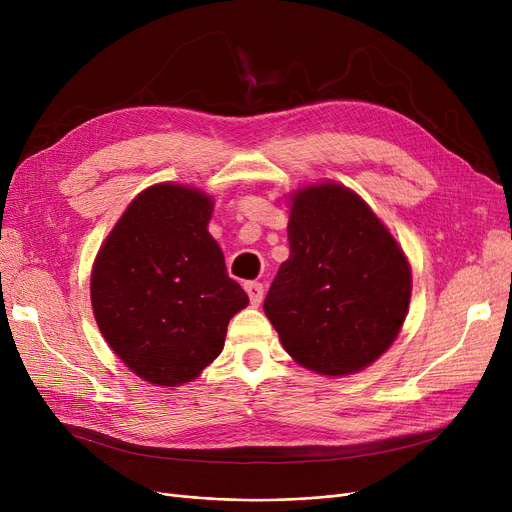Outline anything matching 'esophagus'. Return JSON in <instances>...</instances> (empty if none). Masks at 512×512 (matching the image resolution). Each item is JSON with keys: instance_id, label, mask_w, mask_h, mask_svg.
Returning a JSON list of instances; mask_svg holds the SVG:
<instances>
[{"instance_id": "esophagus-1", "label": "esophagus", "mask_w": 512, "mask_h": 512, "mask_svg": "<svg viewBox=\"0 0 512 512\" xmlns=\"http://www.w3.org/2000/svg\"><path fill=\"white\" fill-rule=\"evenodd\" d=\"M245 290L249 294L253 307H257L263 301V286L259 282H245Z\"/></svg>"}]
</instances>
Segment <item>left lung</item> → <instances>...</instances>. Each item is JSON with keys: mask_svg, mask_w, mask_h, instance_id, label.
<instances>
[{"mask_svg": "<svg viewBox=\"0 0 512 512\" xmlns=\"http://www.w3.org/2000/svg\"><path fill=\"white\" fill-rule=\"evenodd\" d=\"M288 203L290 257L263 311L301 367L328 378L359 373L405 324L411 263L375 211L344 184H307Z\"/></svg>", "mask_w": 512, "mask_h": 512, "instance_id": "8db88e82", "label": "left lung"}]
</instances>
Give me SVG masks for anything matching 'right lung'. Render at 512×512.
Listing matches in <instances>:
<instances>
[{
  "mask_svg": "<svg viewBox=\"0 0 512 512\" xmlns=\"http://www.w3.org/2000/svg\"><path fill=\"white\" fill-rule=\"evenodd\" d=\"M211 195L159 182L130 201L91 270L93 315L118 359L153 386L197 380L249 305L209 234Z\"/></svg>",
  "mask_w": 512,
  "mask_h": 512,
  "instance_id": "1",
  "label": "right lung"
}]
</instances>
